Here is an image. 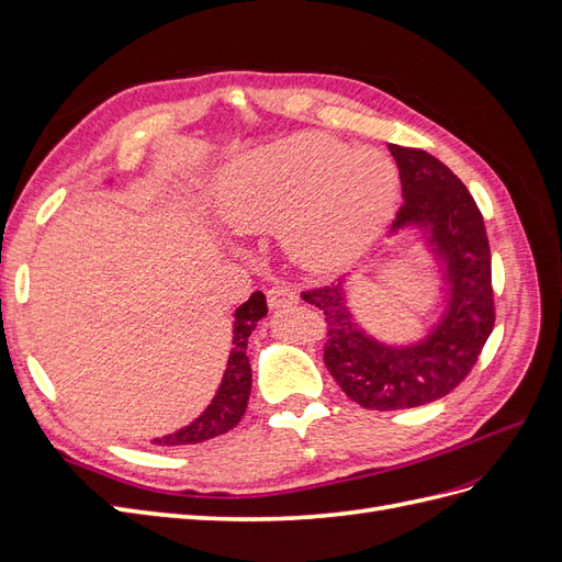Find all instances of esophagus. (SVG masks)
Segmentation results:
<instances>
[{
    "label": "esophagus",
    "instance_id": "obj_1",
    "mask_svg": "<svg viewBox=\"0 0 562 562\" xmlns=\"http://www.w3.org/2000/svg\"><path fill=\"white\" fill-rule=\"evenodd\" d=\"M297 302V295L293 288L288 285H271L267 291V304L271 310H281V307H288V304H295Z\"/></svg>",
    "mask_w": 562,
    "mask_h": 562
}]
</instances>
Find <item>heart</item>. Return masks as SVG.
I'll list each match as a JSON object with an SVG mask.
<instances>
[{
    "label": "heart",
    "mask_w": 562,
    "mask_h": 562,
    "mask_svg": "<svg viewBox=\"0 0 562 562\" xmlns=\"http://www.w3.org/2000/svg\"><path fill=\"white\" fill-rule=\"evenodd\" d=\"M396 184L394 166L378 149L300 133L232 164L220 184V211L244 232L281 227L293 258L321 271L375 239Z\"/></svg>",
    "instance_id": "obj_1"
}]
</instances>
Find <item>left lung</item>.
Here are the masks:
<instances>
[{
    "label": "left lung",
    "instance_id": "1",
    "mask_svg": "<svg viewBox=\"0 0 562 562\" xmlns=\"http://www.w3.org/2000/svg\"><path fill=\"white\" fill-rule=\"evenodd\" d=\"M403 203L394 232L419 225L446 267L450 297L443 318L427 339L386 347L368 337L345 304V281L302 291V300L326 316L323 361L345 394L366 411H405L448 396L464 382L495 328L490 244L483 215L450 168L415 147L389 145Z\"/></svg>",
    "mask_w": 562,
    "mask_h": 562
}]
</instances>
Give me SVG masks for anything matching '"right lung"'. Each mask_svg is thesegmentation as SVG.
<instances>
[{
	"label": "right lung",
	"instance_id": "obj_1",
	"mask_svg": "<svg viewBox=\"0 0 562 562\" xmlns=\"http://www.w3.org/2000/svg\"><path fill=\"white\" fill-rule=\"evenodd\" d=\"M267 314V300L260 291H255L234 314V339L227 370L220 382V389L211 405L184 429L155 438V446H194L223 436L241 422L248 396H250V363L246 356L248 337L258 326V321Z\"/></svg>",
	"mask_w": 562,
	"mask_h": 562
}]
</instances>
